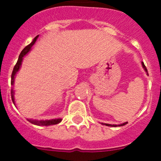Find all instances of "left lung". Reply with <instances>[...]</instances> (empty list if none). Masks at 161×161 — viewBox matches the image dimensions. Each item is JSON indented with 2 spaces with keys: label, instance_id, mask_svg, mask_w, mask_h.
I'll return each mask as SVG.
<instances>
[{
  "label": "left lung",
  "instance_id": "obj_1",
  "mask_svg": "<svg viewBox=\"0 0 161 161\" xmlns=\"http://www.w3.org/2000/svg\"><path fill=\"white\" fill-rule=\"evenodd\" d=\"M142 67H143V69H145V71L147 72V75H148V71H147V67H146V66H145V64H144V63L142 62ZM126 124H127V122H125V123H123V124L119 125H112L105 124V123H104V124H103V125H108V126H113V127H117V126H122V125H126Z\"/></svg>",
  "mask_w": 161,
  "mask_h": 161
}]
</instances>
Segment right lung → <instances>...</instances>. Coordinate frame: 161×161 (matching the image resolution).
I'll use <instances>...</instances> for the list:
<instances>
[{"instance_id":"add662e5","label":"right lung","mask_w":161,"mask_h":161,"mask_svg":"<svg viewBox=\"0 0 161 161\" xmlns=\"http://www.w3.org/2000/svg\"><path fill=\"white\" fill-rule=\"evenodd\" d=\"M38 38V36H36L34 38L33 41L32 42V43H30V44H29L28 46L25 47V48H24L23 50H22V52H21V53L19 54V59H18V61L17 63H16V64L14 65V69H13V71H12V74H11V84L13 86V84H14V75H15V74L17 73V71H19V68H20L21 66V64H22V58H23V57L25 56V54H26L27 53H28L29 51H30L31 47H32V45L35 43V42L36 41V39ZM11 100H12L13 103H14V90H11ZM28 121H30V122L32 123V124L34 125H43V126H48V125H57L58 124V123H60L61 121V119H52V120H45V121H37V120H32V119H28Z\"/></svg>"}]
</instances>
